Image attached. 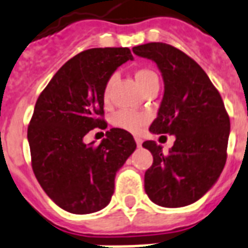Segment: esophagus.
I'll return each mask as SVG.
<instances>
[{
  "instance_id": "esophagus-1",
  "label": "esophagus",
  "mask_w": 248,
  "mask_h": 248,
  "mask_svg": "<svg viewBox=\"0 0 248 248\" xmlns=\"http://www.w3.org/2000/svg\"><path fill=\"white\" fill-rule=\"evenodd\" d=\"M136 144H137V146H141L142 145V140L140 139V137H136Z\"/></svg>"
}]
</instances>
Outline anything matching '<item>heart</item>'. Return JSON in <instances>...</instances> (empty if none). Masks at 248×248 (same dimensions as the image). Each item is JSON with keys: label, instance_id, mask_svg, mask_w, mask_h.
<instances>
[{"label": "heart", "instance_id": "obj_1", "mask_svg": "<svg viewBox=\"0 0 248 248\" xmlns=\"http://www.w3.org/2000/svg\"><path fill=\"white\" fill-rule=\"evenodd\" d=\"M135 78L140 87L144 91L149 90L150 87L155 86L159 83V78L158 74L148 68H141L135 72ZM115 77H111L107 82V85L104 86L103 90V98L107 102L109 98V89L112 85ZM149 122V116L144 112H133V111H126V109H122L117 111L112 117V124L120 129L124 131L132 132V133H139L142 126L146 125V123Z\"/></svg>", "mask_w": 248, "mask_h": 248}]
</instances>
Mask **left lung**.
<instances>
[{"instance_id":"1","label":"left lung","mask_w":248,"mask_h":248,"mask_svg":"<svg viewBox=\"0 0 248 248\" xmlns=\"http://www.w3.org/2000/svg\"><path fill=\"white\" fill-rule=\"evenodd\" d=\"M133 53L154 61L165 82L157 119L149 131L175 135L163 154L155 141L142 146L153 155L145 172V192L154 204L180 208L202 199L226 163L230 119L209 77L196 61L166 43H148Z\"/></svg>"}]
</instances>
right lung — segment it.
<instances>
[{
  "instance_id": "1",
  "label": "right lung",
  "mask_w": 248,
  "mask_h": 248,
  "mask_svg": "<svg viewBox=\"0 0 248 248\" xmlns=\"http://www.w3.org/2000/svg\"><path fill=\"white\" fill-rule=\"evenodd\" d=\"M129 48H91L66 61L39 95L27 129L33 174L55 204L74 215L108 205L117 170L135 152L129 132L112 128L98 146L83 137L106 129L103 90Z\"/></svg>"
}]
</instances>
